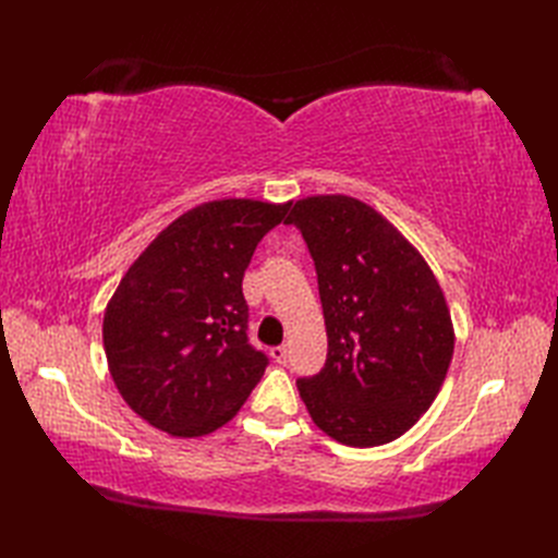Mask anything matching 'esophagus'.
Segmentation results:
<instances>
[{
	"instance_id": "obj_1",
	"label": "esophagus",
	"mask_w": 558,
	"mask_h": 558,
	"mask_svg": "<svg viewBox=\"0 0 558 558\" xmlns=\"http://www.w3.org/2000/svg\"><path fill=\"white\" fill-rule=\"evenodd\" d=\"M269 356H272L277 363H286V361H289V349H286L283 344L281 347H272V349H269Z\"/></svg>"
}]
</instances>
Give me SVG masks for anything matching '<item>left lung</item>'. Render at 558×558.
Returning a JSON list of instances; mask_svg holds the SVG:
<instances>
[{
  "label": "left lung",
  "instance_id": "obj_1",
  "mask_svg": "<svg viewBox=\"0 0 558 558\" xmlns=\"http://www.w3.org/2000/svg\"><path fill=\"white\" fill-rule=\"evenodd\" d=\"M293 223L316 265L328 359L298 391L314 424L347 447L408 433L447 377L453 326L424 256L365 202L298 199Z\"/></svg>",
  "mask_w": 558,
  "mask_h": 558
}]
</instances>
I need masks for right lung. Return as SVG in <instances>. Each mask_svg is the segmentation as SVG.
Masks as SVG:
<instances>
[{
  "label": "right lung",
  "instance_id": "right-lung-1",
  "mask_svg": "<svg viewBox=\"0 0 558 558\" xmlns=\"http://www.w3.org/2000/svg\"><path fill=\"white\" fill-rule=\"evenodd\" d=\"M291 202L214 199L181 214L130 265L102 340L118 393L174 437L214 433L240 412L267 356L248 344L244 269Z\"/></svg>",
  "mask_w": 558,
  "mask_h": 558
}]
</instances>
